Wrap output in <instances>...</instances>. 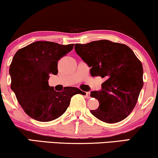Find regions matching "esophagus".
Returning a JSON list of instances; mask_svg holds the SVG:
<instances>
[{
  "instance_id": "esophagus-1",
  "label": "esophagus",
  "mask_w": 158,
  "mask_h": 158,
  "mask_svg": "<svg viewBox=\"0 0 158 158\" xmlns=\"http://www.w3.org/2000/svg\"><path fill=\"white\" fill-rule=\"evenodd\" d=\"M86 98H89V96H90V93H89V92H86Z\"/></svg>"
}]
</instances>
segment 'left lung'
Returning a JSON list of instances; mask_svg holds the SVG:
<instances>
[{
  "instance_id": "obj_1",
  "label": "left lung",
  "mask_w": 158,
  "mask_h": 158,
  "mask_svg": "<svg viewBox=\"0 0 158 158\" xmlns=\"http://www.w3.org/2000/svg\"><path fill=\"white\" fill-rule=\"evenodd\" d=\"M75 51L89 65L92 77L104 78L102 89L93 91L99 106L93 115L107 123L123 120L133 110L143 87V66L134 52L123 44L99 40L77 44Z\"/></svg>"
}]
</instances>
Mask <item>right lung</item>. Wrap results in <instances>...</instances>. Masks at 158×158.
Returning <instances> with one entry per match:
<instances>
[{"label": "right lung", "mask_w": 158, "mask_h": 158, "mask_svg": "<svg viewBox=\"0 0 158 158\" xmlns=\"http://www.w3.org/2000/svg\"><path fill=\"white\" fill-rule=\"evenodd\" d=\"M73 46L35 41L19 49L14 56L9 67L11 89L31 118L39 122L54 120L65 113L73 95L85 94L73 87L57 92L48 83L51 73H58L57 61Z\"/></svg>", "instance_id": "right-lung-1"}]
</instances>
